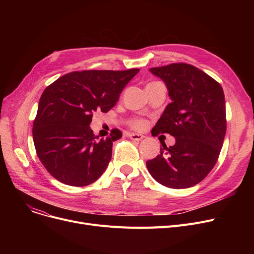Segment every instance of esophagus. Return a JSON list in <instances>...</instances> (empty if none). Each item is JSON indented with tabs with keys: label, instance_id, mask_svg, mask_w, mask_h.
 Masks as SVG:
<instances>
[{
	"label": "esophagus",
	"instance_id": "obj_1",
	"mask_svg": "<svg viewBox=\"0 0 254 254\" xmlns=\"http://www.w3.org/2000/svg\"><path fill=\"white\" fill-rule=\"evenodd\" d=\"M127 137H128L129 139H131V140H134V141H140V140H142V139L144 138L143 135L135 134V132H130V134L127 135Z\"/></svg>",
	"mask_w": 254,
	"mask_h": 254
}]
</instances>
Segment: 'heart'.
Segmentation results:
<instances>
[{"label":"heart","mask_w":254,"mask_h":254,"mask_svg":"<svg viewBox=\"0 0 254 254\" xmlns=\"http://www.w3.org/2000/svg\"><path fill=\"white\" fill-rule=\"evenodd\" d=\"M130 125L134 127H137V128H143L146 124H145L143 119H134Z\"/></svg>","instance_id":"1"}]
</instances>
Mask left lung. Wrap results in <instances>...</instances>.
Instances as JSON below:
<instances>
[{
  "label": "left lung",
  "mask_w": 254,
  "mask_h": 254,
  "mask_svg": "<svg viewBox=\"0 0 254 254\" xmlns=\"http://www.w3.org/2000/svg\"><path fill=\"white\" fill-rule=\"evenodd\" d=\"M149 71L165 82L171 103L153 127L176 143L146 162L150 175L170 189H189L215 166L226 131L221 85L189 64H171Z\"/></svg>",
  "instance_id": "left-lung-1"
}]
</instances>
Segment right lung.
<instances>
[{
	"mask_svg": "<svg viewBox=\"0 0 254 254\" xmlns=\"http://www.w3.org/2000/svg\"><path fill=\"white\" fill-rule=\"evenodd\" d=\"M139 69L72 72L45 88L33 125L36 152L49 174L71 186L98 180L122 131L99 140L89 125L96 111L108 112Z\"/></svg>",
	"mask_w": 254,
	"mask_h": 254,
	"instance_id": "right-lung-1",
	"label": "right lung"
}]
</instances>
